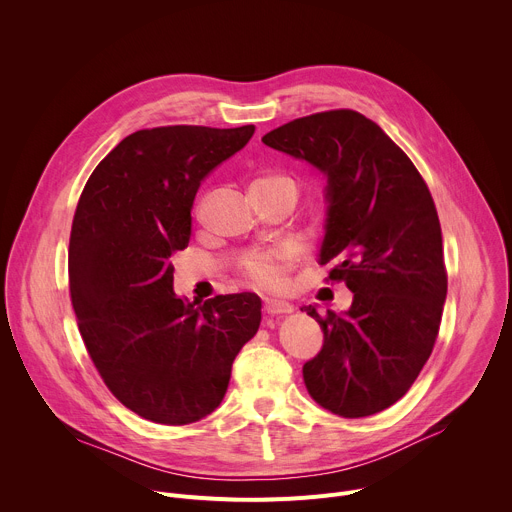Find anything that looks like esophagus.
<instances>
[{
  "label": "esophagus",
  "instance_id": "1",
  "mask_svg": "<svg viewBox=\"0 0 512 512\" xmlns=\"http://www.w3.org/2000/svg\"><path fill=\"white\" fill-rule=\"evenodd\" d=\"M263 312L269 314V316H285V314L294 312V306L283 302V300H265Z\"/></svg>",
  "mask_w": 512,
  "mask_h": 512
}]
</instances>
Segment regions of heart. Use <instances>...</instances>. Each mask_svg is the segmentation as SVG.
Listing matches in <instances>:
<instances>
[{
    "mask_svg": "<svg viewBox=\"0 0 512 512\" xmlns=\"http://www.w3.org/2000/svg\"><path fill=\"white\" fill-rule=\"evenodd\" d=\"M269 184H294L287 176L281 174H265L259 176L253 186H269ZM291 263L281 253H261V255H249L241 261V273L261 289H281L287 281Z\"/></svg>",
    "mask_w": 512,
    "mask_h": 512,
    "instance_id": "b5f03b06",
    "label": "heart"
}]
</instances>
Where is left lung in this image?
Instances as JSON below:
<instances>
[{"label": "left lung", "instance_id": "1", "mask_svg": "<svg viewBox=\"0 0 512 512\" xmlns=\"http://www.w3.org/2000/svg\"><path fill=\"white\" fill-rule=\"evenodd\" d=\"M269 148L306 160L328 180L320 263L354 294L344 314L308 306L324 346L304 383L324 409L356 419L397 403L440 332L448 273L429 188L399 145L371 119L334 109L289 121Z\"/></svg>", "mask_w": 512, "mask_h": 512}]
</instances>
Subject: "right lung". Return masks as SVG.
Here are the masks:
<instances>
[{
    "mask_svg": "<svg viewBox=\"0 0 512 512\" xmlns=\"http://www.w3.org/2000/svg\"><path fill=\"white\" fill-rule=\"evenodd\" d=\"M253 133L255 125L139 129L93 170L72 218L68 285L83 342L109 391L154 423L212 413L259 330V296L190 304L174 294L172 265L188 247L200 182Z\"/></svg>",
    "mask_w": 512,
    "mask_h": 512,
    "instance_id": "add662e5",
    "label": "right lung"
}]
</instances>
